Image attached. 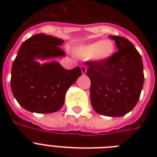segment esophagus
Instances as JSON below:
<instances>
[{"label":"esophagus","instance_id":"34e87169","mask_svg":"<svg viewBox=\"0 0 157 157\" xmlns=\"http://www.w3.org/2000/svg\"><path fill=\"white\" fill-rule=\"evenodd\" d=\"M81 72H82V74L83 75H86V71H87V68H86V66H81Z\"/></svg>","mask_w":157,"mask_h":157}]
</instances>
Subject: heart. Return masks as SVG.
I'll return each mask as SVG.
<instances>
[{"instance_id":"1","label":"heart","mask_w":157,"mask_h":157,"mask_svg":"<svg viewBox=\"0 0 157 157\" xmlns=\"http://www.w3.org/2000/svg\"><path fill=\"white\" fill-rule=\"evenodd\" d=\"M76 56L81 59H90L98 63H107L116 53V45L112 40L105 39L79 45L74 50Z\"/></svg>"}]
</instances>
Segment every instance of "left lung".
<instances>
[{"instance_id":"left-lung-1","label":"left lung","mask_w":157,"mask_h":157,"mask_svg":"<svg viewBox=\"0 0 157 157\" xmlns=\"http://www.w3.org/2000/svg\"><path fill=\"white\" fill-rule=\"evenodd\" d=\"M116 43L117 53L107 63L87 62L90 101L97 113L122 117L139 102L144 82L141 55L126 38L109 36Z\"/></svg>"}]
</instances>
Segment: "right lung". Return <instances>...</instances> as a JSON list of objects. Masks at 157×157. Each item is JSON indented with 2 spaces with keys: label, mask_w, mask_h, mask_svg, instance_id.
Returning a JSON list of instances; mask_svg holds the SVG:
<instances>
[{
  "label": "right lung",
  "mask_w": 157,
  "mask_h": 157,
  "mask_svg": "<svg viewBox=\"0 0 157 157\" xmlns=\"http://www.w3.org/2000/svg\"><path fill=\"white\" fill-rule=\"evenodd\" d=\"M63 42L41 33L26 40L19 48L12 66L10 86L17 102L28 112H58L69 87L82 75L79 67L67 70L56 61H37L66 56L59 47Z\"/></svg>",
  "instance_id": "right-lung-1"
}]
</instances>
